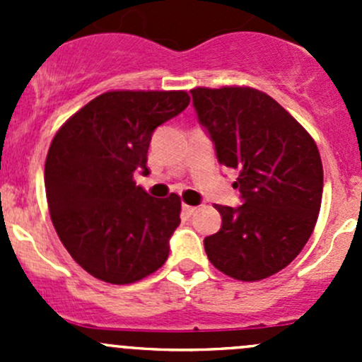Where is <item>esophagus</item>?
Masks as SVG:
<instances>
[{
	"mask_svg": "<svg viewBox=\"0 0 362 362\" xmlns=\"http://www.w3.org/2000/svg\"><path fill=\"white\" fill-rule=\"evenodd\" d=\"M182 211L185 215H192L196 211V206H191V204H182Z\"/></svg>",
	"mask_w": 362,
	"mask_h": 362,
	"instance_id": "esophagus-1",
	"label": "esophagus"
}]
</instances>
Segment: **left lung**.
Returning <instances> with one entry per match:
<instances>
[{
  "label": "left lung",
  "instance_id": "obj_1",
  "mask_svg": "<svg viewBox=\"0 0 362 362\" xmlns=\"http://www.w3.org/2000/svg\"><path fill=\"white\" fill-rule=\"evenodd\" d=\"M218 163L238 171L240 206L215 204L222 226L204 238L208 259L243 282L268 279L308 242L322 202L319 148L272 96L250 87L192 89Z\"/></svg>",
  "mask_w": 362,
  "mask_h": 362
}]
</instances>
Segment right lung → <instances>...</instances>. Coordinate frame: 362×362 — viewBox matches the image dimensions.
<instances>
[{
	"label": "right lung",
	"instance_id": "add662e5",
	"mask_svg": "<svg viewBox=\"0 0 362 362\" xmlns=\"http://www.w3.org/2000/svg\"><path fill=\"white\" fill-rule=\"evenodd\" d=\"M184 90H110L69 117L50 144L45 192L64 249L96 279L133 284L164 264L180 224V198H152L134 173H148L156 127L187 108Z\"/></svg>",
	"mask_w": 362,
	"mask_h": 362
}]
</instances>
